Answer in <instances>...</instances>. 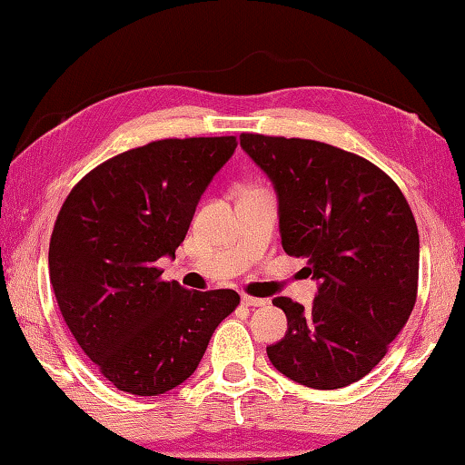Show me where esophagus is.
I'll return each instance as SVG.
<instances>
[{"instance_id":"34e87169","label":"esophagus","mask_w":465,"mask_h":465,"mask_svg":"<svg viewBox=\"0 0 465 465\" xmlns=\"http://www.w3.org/2000/svg\"><path fill=\"white\" fill-rule=\"evenodd\" d=\"M241 302L245 304V306H249V308H257V306H265L267 304V300H263V298H255V296H247V294H242L241 296Z\"/></svg>"}]
</instances>
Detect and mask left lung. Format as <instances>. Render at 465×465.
<instances>
[{"label":"left lung","mask_w":465,"mask_h":465,"mask_svg":"<svg viewBox=\"0 0 465 465\" xmlns=\"http://www.w3.org/2000/svg\"><path fill=\"white\" fill-rule=\"evenodd\" d=\"M278 193L282 247L319 282L311 308L286 296L273 368L314 390L345 388L376 368L417 302L419 231L409 202L373 163L306 138L241 134Z\"/></svg>","instance_id":"obj_1"}]
</instances>
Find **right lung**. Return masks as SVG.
Instances as JSON below:
<instances>
[{"instance_id": "1", "label": "right lung", "mask_w": 465, "mask_h": 465, "mask_svg": "<svg viewBox=\"0 0 465 465\" xmlns=\"http://www.w3.org/2000/svg\"><path fill=\"white\" fill-rule=\"evenodd\" d=\"M234 149V136H202L116 154L73 187L56 216L48 247L54 298L79 347L122 392L177 388L239 304L234 290L192 292L161 282L154 267L175 257Z\"/></svg>"}]
</instances>
